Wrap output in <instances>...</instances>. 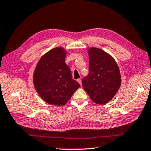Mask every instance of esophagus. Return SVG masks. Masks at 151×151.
I'll use <instances>...</instances> for the list:
<instances>
[{"label":"esophagus","instance_id":"obj_1","mask_svg":"<svg viewBox=\"0 0 151 151\" xmlns=\"http://www.w3.org/2000/svg\"><path fill=\"white\" fill-rule=\"evenodd\" d=\"M76 81H78V82L80 84V85H81V79H80V78L79 79H77Z\"/></svg>","mask_w":151,"mask_h":151}]
</instances>
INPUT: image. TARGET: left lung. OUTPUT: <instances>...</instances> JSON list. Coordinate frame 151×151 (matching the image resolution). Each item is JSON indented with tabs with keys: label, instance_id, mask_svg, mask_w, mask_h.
I'll return each instance as SVG.
<instances>
[{
	"label": "left lung",
	"instance_id": "obj_1",
	"mask_svg": "<svg viewBox=\"0 0 151 151\" xmlns=\"http://www.w3.org/2000/svg\"><path fill=\"white\" fill-rule=\"evenodd\" d=\"M88 75L82 80L84 90L98 104H104L118 92L122 83L119 68L115 60L104 50H88Z\"/></svg>",
	"mask_w": 151,
	"mask_h": 151
}]
</instances>
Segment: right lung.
<instances>
[{
  "instance_id": "right-lung-1",
  "label": "right lung",
  "mask_w": 151,
  "mask_h": 151,
  "mask_svg": "<svg viewBox=\"0 0 151 151\" xmlns=\"http://www.w3.org/2000/svg\"><path fill=\"white\" fill-rule=\"evenodd\" d=\"M65 58L66 52L63 48H54L41 58L34 71L33 83L37 92L50 104L64 105L80 87L73 79Z\"/></svg>"
}]
</instances>
